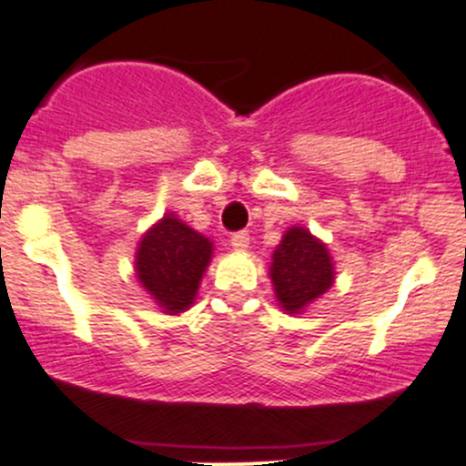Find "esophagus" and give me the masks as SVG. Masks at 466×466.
<instances>
[{
	"mask_svg": "<svg viewBox=\"0 0 466 466\" xmlns=\"http://www.w3.org/2000/svg\"><path fill=\"white\" fill-rule=\"evenodd\" d=\"M229 241H232L234 250L243 252V250H248V246H250V234H248L246 229H241V232H234Z\"/></svg>",
	"mask_w": 466,
	"mask_h": 466,
	"instance_id": "esophagus-1",
	"label": "esophagus"
}]
</instances>
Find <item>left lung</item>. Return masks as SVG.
<instances>
[{
  "label": "left lung",
  "mask_w": 466,
  "mask_h": 466,
  "mask_svg": "<svg viewBox=\"0 0 466 466\" xmlns=\"http://www.w3.org/2000/svg\"><path fill=\"white\" fill-rule=\"evenodd\" d=\"M270 279L281 309L299 313L331 289L333 266L327 246L309 229L290 228L272 255Z\"/></svg>",
  "instance_id": "8db88e82"
}]
</instances>
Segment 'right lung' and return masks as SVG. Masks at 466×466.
Segmentation results:
<instances>
[{"label":"right lung","instance_id":"1","mask_svg":"<svg viewBox=\"0 0 466 466\" xmlns=\"http://www.w3.org/2000/svg\"><path fill=\"white\" fill-rule=\"evenodd\" d=\"M209 259V238L187 228L176 216H164L144 234L135 266L155 302L164 311L180 313L194 302Z\"/></svg>","mask_w":466,"mask_h":466}]
</instances>
